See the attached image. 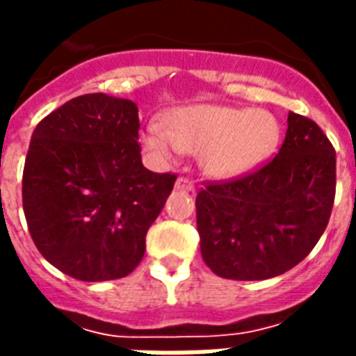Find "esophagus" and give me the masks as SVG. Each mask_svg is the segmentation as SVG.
<instances>
[{
	"mask_svg": "<svg viewBox=\"0 0 356 356\" xmlns=\"http://www.w3.org/2000/svg\"><path fill=\"white\" fill-rule=\"evenodd\" d=\"M175 188H177V191L194 192V183H192V181H188L186 177H179L177 181H175Z\"/></svg>",
	"mask_w": 356,
	"mask_h": 356,
	"instance_id": "obj_1",
	"label": "esophagus"
}]
</instances>
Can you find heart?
Listing matches in <instances>:
<instances>
[{
  "label": "heart",
  "instance_id": "b5f03b06",
  "mask_svg": "<svg viewBox=\"0 0 356 356\" xmlns=\"http://www.w3.org/2000/svg\"><path fill=\"white\" fill-rule=\"evenodd\" d=\"M281 124L266 109H238L226 105H191L145 126L139 141L145 151L171 162L181 152H198L200 168L215 179L241 177L259 170L277 152Z\"/></svg>",
  "mask_w": 356,
  "mask_h": 356
}]
</instances>
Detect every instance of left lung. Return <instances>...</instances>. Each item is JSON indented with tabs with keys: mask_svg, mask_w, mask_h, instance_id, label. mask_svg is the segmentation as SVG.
I'll use <instances>...</instances> for the list:
<instances>
[{
	"mask_svg": "<svg viewBox=\"0 0 356 356\" xmlns=\"http://www.w3.org/2000/svg\"><path fill=\"white\" fill-rule=\"evenodd\" d=\"M336 196V151L312 118L289 113L285 141L252 173L213 181L196 196L202 259L218 277L289 272L323 236Z\"/></svg>",
	"mask_w": 356,
	"mask_h": 356,
	"instance_id": "left-lung-1",
	"label": "left lung"
}]
</instances>
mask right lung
I'll list each match as a JSON object with an SVG mask.
<instances>
[{
	"instance_id": "right-lung-1",
	"label": "right lung",
	"mask_w": 356,
	"mask_h": 356,
	"mask_svg": "<svg viewBox=\"0 0 356 356\" xmlns=\"http://www.w3.org/2000/svg\"><path fill=\"white\" fill-rule=\"evenodd\" d=\"M138 105L107 94L65 102L31 134L22 205L33 243L79 281L126 277L173 191L141 164Z\"/></svg>"
}]
</instances>
